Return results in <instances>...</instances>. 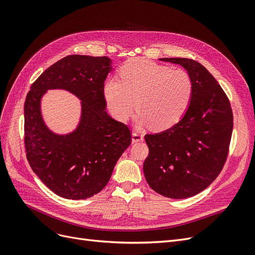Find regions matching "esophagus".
<instances>
[{"instance_id": "obj_1", "label": "esophagus", "mask_w": 255, "mask_h": 255, "mask_svg": "<svg viewBox=\"0 0 255 255\" xmlns=\"http://www.w3.org/2000/svg\"><path fill=\"white\" fill-rule=\"evenodd\" d=\"M143 135L141 134V132L139 131H132L131 134V142L132 143H137V142H140V141H143Z\"/></svg>"}]
</instances>
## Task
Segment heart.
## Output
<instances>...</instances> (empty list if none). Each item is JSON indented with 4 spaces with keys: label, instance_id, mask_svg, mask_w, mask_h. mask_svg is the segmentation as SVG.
I'll return each instance as SVG.
<instances>
[{
    "label": "heart",
    "instance_id": "b5f03b06",
    "mask_svg": "<svg viewBox=\"0 0 255 255\" xmlns=\"http://www.w3.org/2000/svg\"><path fill=\"white\" fill-rule=\"evenodd\" d=\"M118 74L120 80L109 78L103 88L107 106L116 119L128 120L136 103L138 124L165 129L187 112L193 95V82L187 71L132 58Z\"/></svg>",
    "mask_w": 255,
    "mask_h": 255
}]
</instances>
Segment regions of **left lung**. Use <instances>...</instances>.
Masks as SVG:
<instances>
[{"instance_id": "1", "label": "left lung", "mask_w": 255, "mask_h": 255, "mask_svg": "<svg viewBox=\"0 0 255 255\" xmlns=\"http://www.w3.org/2000/svg\"><path fill=\"white\" fill-rule=\"evenodd\" d=\"M179 64L193 82L184 117L157 134L145 135L149 148L143 171L149 187L161 195L184 199L207 189L226 162L234 128L232 106L210 71L188 58H163Z\"/></svg>"}]
</instances>
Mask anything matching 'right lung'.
Returning a JSON list of instances; mask_svg holds the SVG:
<instances>
[{
  "instance_id": "obj_1",
  "label": "right lung",
  "mask_w": 255,
  "mask_h": 255,
  "mask_svg": "<svg viewBox=\"0 0 255 255\" xmlns=\"http://www.w3.org/2000/svg\"><path fill=\"white\" fill-rule=\"evenodd\" d=\"M111 59L70 55L45 69L27 94L25 147L32 170L57 195L86 199L101 192L116 162L131 143L128 127L105 111L104 84ZM48 89H65L82 101V117L71 134L56 135L44 125L41 96Z\"/></svg>"
}]
</instances>
